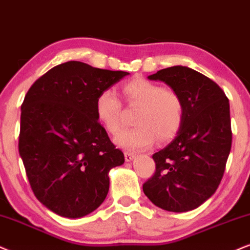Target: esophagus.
<instances>
[{"instance_id":"34e87169","label":"esophagus","mask_w":250,"mask_h":250,"mask_svg":"<svg viewBox=\"0 0 250 250\" xmlns=\"http://www.w3.org/2000/svg\"><path fill=\"white\" fill-rule=\"evenodd\" d=\"M135 158V154L134 153H131V152H125V162H131L132 159H134Z\"/></svg>"}]
</instances>
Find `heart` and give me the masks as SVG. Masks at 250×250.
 <instances>
[{
    "label": "heart",
    "instance_id": "heart-1",
    "mask_svg": "<svg viewBox=\"0 0 250 250\" xmlns=\"http://www.w3.org/2000/svg\"><path fill=\"white\" fill-rule=\"evenodd\" d=\"M122 94L129 108H138L134 116L135 128L116 137V144L136 151L159 142L173 140L181 130L185 119V103L178 91L143 77H135L122 85ZM96 114L110 135L123 127V107L115 91L107 88L96 99Z\"/></svg>",
    "mask_w": 250,
    "mask_h": 250
}]
</instances>
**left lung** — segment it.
<instances>
[{"mask_svg": "<svg viewBox=\"0 0 250 250\" xmlns=\"http://www.w3.org/2000/svg\"><path fill=\"white\" fill-rule=\"evenodd\" d=\"M181 94V130L152 156L156 172L143 185L148 200L172 212L194 210L217 190L232 146L229 98L216 82L188 67L175 65L148 76Z\"/></svg>", "mask_w": 250, "mask_h": 250, "instance_id": "1", "label": "left lung"}]
</instances>
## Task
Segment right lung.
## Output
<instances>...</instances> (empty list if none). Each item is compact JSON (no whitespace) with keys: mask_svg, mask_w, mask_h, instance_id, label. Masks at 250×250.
Listing matches in <instances>:
<instances>
[{"mask_svg":"<svg viewBox=\"0 0 250 250\" xmlns=\"http://www.w3.org/2000/svg\"><path fill=\"white\" fill-rule=\"evenodd\" d=\"M127 75L68 61L28 88L18 150L33 194L59 216L96 210L108 192L110 168L125 163L98 121L96 99Z\"/></svg>","mask_w":250,"mask_h":250,"instance_id":"1","label":"right lung"}]
</instances>
